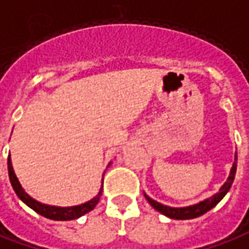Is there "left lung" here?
<instances>
[{
  "mask_svg": "<svg viewBox=\"0 0 249 249\" xmlns=\"http://www.w3.org/2000/svg\"><path fill=\"white\" fill-rule=\"evenodd\" d=\"M236 167H237V154H236V160H234V163H233V166H231V176H229L228 181L222 185V188L219 189V192H218L217 195H214L213 197H210V199H206L204 202L197 203L195 206L182 207V209H174V207H167V206H163V204H160V203L155 202V200H153L151 197H148L147 195L144 196H146V199L148 200V203L153 206L154 209L157 210V211H160V213H162V214L166 215V217L173 218V219H192V218H197L200 217V215H203V214H206V213L210 211L213 207H215L218 203L222 200V197L228 194V191H229L231 187V182L234 180Z\"/></svg>",
  "mask_w": 249,
  "mask_h": 249,
  "instance_id": "1",
  "label": "left lung"
}]
</instances>
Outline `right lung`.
Here are the masks:
<instances>
[{"label":"right lung","mask_w":249,"mask_h":249,"mask_svg":"<svg viewBox=\"0 0 249 249\" xmlns=\"http://www.w3.org/2000/svg\"><path fill=\"white\" fill-rule=\"evenodd\" d=\"M8 172H9V180L16 195L23 200V202L31 207L35 213L40 214L42 217L49 218V219H53V221H69V219H76V218L82 217L84 214H87L89 211L95 207L98 202H99V197L102 195V188L99 191V194L91 199L89 202L80 204V206H75V207H54V206H46V204H42V203L34 200L31 196H28L24 192V189L21 188L20 182H18L16 174L13 172V167H12L11 162V155L8 157Z\"/></svg>","instance_id":"obj_1"}]
</instances>
